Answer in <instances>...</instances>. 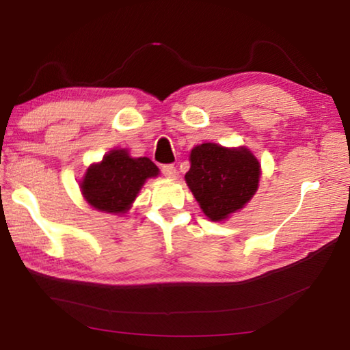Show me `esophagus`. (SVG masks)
Segmentation results:
<instances>
[{
	"label": "esophagus",
	"mask_w": 350,
	"mask_h": 350,
	"mask_svg": "<svg viewBox=\"0 0 350 350\" xmlns=\"http://www.w3.org/2000/svg\"><path fill=\"white\" fill-rule=\"evenodd\" d=\"M162 173H163L165 177H168V179H174L176 174H177V170H176L174 165H163Z\"/></svg>",
	"instance_id": "esophagus-1"
}]
</instances>
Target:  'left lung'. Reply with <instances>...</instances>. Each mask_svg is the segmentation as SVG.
Wrapping results in <instances>:
<instances>
[{"label": "left lung", "mask_w": 350, "mask_h": 350, "mask_svg": "<svg viewBox=\"0 0 350 350\" xmlns=\"http://www.w3.org/2000/svg\"><path fill=\"white\" fill-rule=\"evenodd\" d=\"M260 174V163L247 146L202 144L189 152L185 182L204 215L222 222L250 202Z\"/></svg>", "instance_id": "1"}]
</instances>
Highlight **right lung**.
<instances>
[{"label":"right lung","mask_w":350,"mask_h":350,"mask_svg":"<svg viewBox=\"0 0 350 350\" xmlns=\"http://www.w3.org/2000/svg\"><path fill=\"white\" fill-rule=\"evenodd\" d=\"M159 168L148 157H131L126 148L108 151L97 163H91L79 182L83 198L92 208L111 215H125L142 187Z\"/></svg>","instance_id":"add662e5"}]
</instances>
